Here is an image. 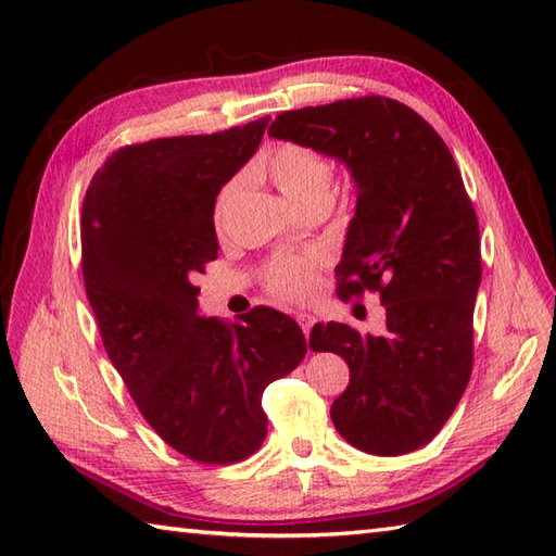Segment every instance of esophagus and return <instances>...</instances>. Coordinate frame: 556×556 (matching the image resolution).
<instances>
[{
	"label": "esophagus",
	"mask_w": 556,
	"mask_h": 556,
	"mask_svg": "<svg viewBox=\"0 0 556 556\" xmlns=\"http://www.w3.org/2000/svg\"><path fill=\"white\" fill-rule=\"evenodd\" d=\"M296 320H299V325H301V329H303L305 339H308V337H311V329H313V325H315V317L308 315V313H299Z\"/></svg>",
	"instance_id": "34e87169"
}]
</instances>
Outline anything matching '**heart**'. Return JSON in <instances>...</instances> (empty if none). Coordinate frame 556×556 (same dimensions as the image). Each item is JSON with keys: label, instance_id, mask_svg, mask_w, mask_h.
Masks as SVG:
<instances>
[{"label": "heart", "instance_id": "1", "mask_svg": "<svg viewBox=\"0 0 556 556\" xmlns=\"http://www.w3.org/2000/svg\"><path fill=\"white\" fill-rule=\"evenodd\" d=\"M253 174H263L296 210L315 203H327L332 198L334 169L323 152L299 143H281L260 157ZM241 193V179H233L222 188L215 203V222L219 224ZM315 257H279L267 269V287L279 299L305 301L315 289Z\"/></svg>", "mask_w": 556, "mask_h": 556}]
</instances>
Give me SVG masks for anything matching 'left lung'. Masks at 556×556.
Returning <instances> with one entry per match:
<instances>
[{
	"label": "left lung",
	"instance_id": "left-lung-1",
	"mask_svg": "<svg viewBox=\"0 0 556 556\" xmlns=\"http://www.w3.org/2000/svg\"><path fill=\"white\" fill-rule=\"evenodd\" d=\"M269 136L349 169L356 215L337 265L339 296L380 291L387 332L315 325L313 351L349 363L332 422L349 444L401 456L428 444L473 368L480 231L464 179L434 128L396 100L368 96L279 114Z\"/></svg>",
	"mask_w": 556,
	"mask_h": 556
}]
</instances>
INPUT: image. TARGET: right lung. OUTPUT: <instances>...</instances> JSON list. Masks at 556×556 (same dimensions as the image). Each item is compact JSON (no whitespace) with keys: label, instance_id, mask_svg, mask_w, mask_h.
<instances>
[{"label":"right lung","instance_id":"add662e5","mask_svg":"<svg viewBox=\"0 0 556 556\" xmlns=\"http://www.w3.org/2000/svg\"><path fill=\"white\" fill-rule=\"evenodd\" d=\"M269 116L212 136L126 146L83 200V279L102 344L150 428L198 464H233L267 434L263 392L305 358L296 320L200 315L193 277L217 257L215 203Z\"/></svg>","mask_w":556,"mask_h":556}]
</instances>
